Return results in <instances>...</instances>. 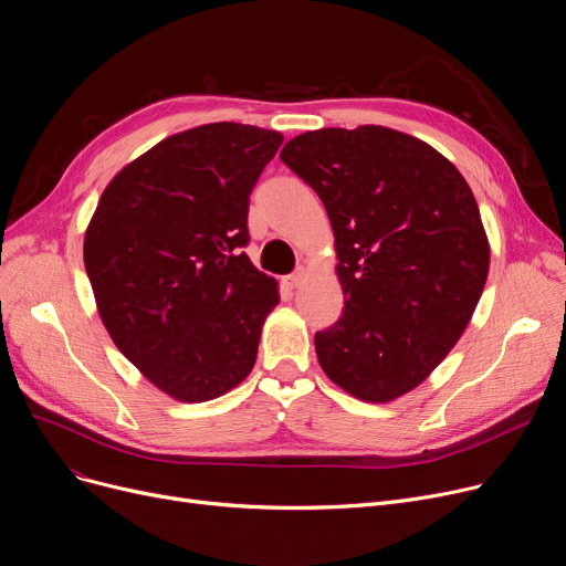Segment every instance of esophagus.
<instances>
[{
  "label": "esophagus",
  "instance_id": "1",
  "mask_svg": "<svg viewBox=\"0 0 566 566\" xmlns=\"http://www.w3.org/2000/svg\"><path fill=\"white\" fill-rule=\"evenodd\" d=\"M303 277H305V271H303V268H298V271L291 273V275L286 277V286H289V289H298V286L303 284Z\"/></svg>",
  "mask_w": 566,
  "mask_h": 566
}]
</instances>
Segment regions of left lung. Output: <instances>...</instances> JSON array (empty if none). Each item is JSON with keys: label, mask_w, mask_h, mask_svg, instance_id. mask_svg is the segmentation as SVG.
I'll list each match as a JSON object with an SVG mask.
<instances>
[{"label": "left lung", "mask_w": 566, "mask_h": 566, "mask_svg": "<svg viewBox=\"0 0 566 566\" xmlns=\"http://www.w3.org/2000/svg\"><path fill=\"white\" fill-rule=\"evenodd\" d=\"M280 158L335 231L346 305L314 335L323 371L363 401L406 395L459 342L486 284L489 241L465 178L382 126L303 133Z\"/></svg>", "instance_id": "obj_1"}]
</instances>
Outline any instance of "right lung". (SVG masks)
Masks as SVG:
<instances>
[{"mask_svg": "<svg viewBox=\"0 0 566 566\" xmlns=\"http://www.w3.org/2000/svg\"><path fill=\"white\" fill-rule=\"evenodd\" d=\"M282 135L208 124L118 171L84 235V268L116 348L163 392L208 401L254 367L277 282L243 252L250 195Z\"/></svg>", "mask_w": 566, "mask_h": 566, "instance_id": "1", "label": "right lung"}]
</instances>
